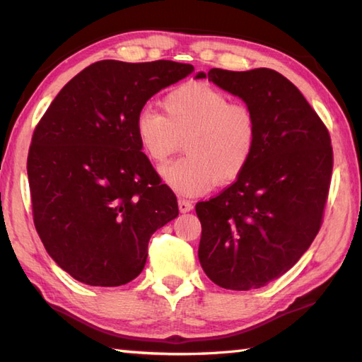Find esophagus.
<instances>
[{
    "label": "esophagus",
    "mask_w": 362,
    "mask_h": 362,
    "mask_svg": "<svg viewBox=\"0 0 362 362\" xmlns=\"http://www.w3.org/2000/svg\"><path fill=\"white\" fill-rule=\"evenodd\" d=\"M178 208H180L181 213H189V211L194 208V204H192V202H190V200L180 199L178 200Z\"/></svg>",
    "instance_id": "esophagus-1"
}]
</instances>
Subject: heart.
<instances>
[{"instance_id": "obj_1", "label": "heart", "mask_w": 362, "mask_h": 362, "mask_svg": "<svg viewBox=\"0 0 362 362\" xmlns=\"http://www.w3.org/2000/svg\"><path fill=\"white\" fill-rule=\"evenodd\" d=\"M163 115L151 107L134 122L141 153L154 163L165 162L184 139V156L160 170L167 186L181 195H200L214 184H228L245 172L258 143L257 115L249 104L200 81L170 91Z\"/></svg>"}]
</instances>
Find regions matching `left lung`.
Returning a JSON list of instances; mask_svg holds the SVG:
<instances>
[{
  "mask_svg": "<svg viewBox=\"0 0 362 362\" xmlns=\"http://www.w3.org/2000/svg\"><path fill=\"white\" fill-rule=\"evenodd\" d=\"M206 77L254 108L258 143L240 178L197 203L200 264L222 288H262L303 257L322 227L334 163L331 137L282 74L260 67L197 75Z\"/></svg>",
  "mask_w": 362,
  "mask_h": 362,
  "instance_id": "8db88e82",
  "label": "left lung"
}]
</instances>
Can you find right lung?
Masks as SVG:
<instances>
[{"instance_id":"obj_1","label":"right lung","mask_w":362,"mask_h":362,"mask_svg":"<svg viewBox=\"0 0 362 362\" xmlns=\"http://www.w3.org/2000/svg\"><path fill=\"white\" fill-rule=\"evenodd\" d=\"M194 66L98 61L67 83L33 132V221L59 268L93 287H119L145 268L149 238L178 202L141 153L134 122L146 100Z\"/></svg>"}]
</instances>
